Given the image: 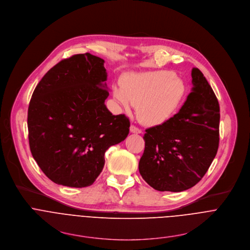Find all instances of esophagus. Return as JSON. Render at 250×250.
<instances>
[{
    "mask_svg": "<svg viewBox=\"0 0 250 250\" xmlns=\"http://www.w3.org/2000/svg\"><path fill=\"white\" fill-rule=\"evenodd\" d=\"M130 131H131L132 133H135V134H141V133H142V130H141L140 128H138V127L135 126V125H131Z\"/></svg>",
    "mask_w": 250,
    "mask_h": 250,
    "instance_id": "obj_1",
    "label": "esophagus"
}]
</instances>
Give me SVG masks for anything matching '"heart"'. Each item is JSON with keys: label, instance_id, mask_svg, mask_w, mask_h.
I'll return each mask as SVG.
<instances>
[{"label": "heart", "instance_id": "1", "mask_svg": "<svg viewBox=\"0 0 250 250\" xmlns=\"http://www.w3.org/2000/svg\"><path fill=\"white\" fill-rule=\"evenodd\" d=\"M185 92L183 81L169 70L127 74L121 87H114V97L125 110L138 105L142 122L156 125L165 122L174 113Z\"/></svg>", "mask_w": 250, "mask_h": 250}]
</instances>
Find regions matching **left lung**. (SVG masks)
Segmentation results:
<instances>
[{
  "mask_svg": "<svg viewBox=\"0 0 250 250\" xmlns=\"http://www.w3.org/2000/svg\"><path fill=\"white\" fill-rule=\"evenodd\" d=\"M192 92L179 113L144 135L139 172L160 191H183L208 172L219 144V104L199 68L191 70Z\"/></svg>",
  "mask_w": 250,
  "mask_h": 250,
  "instance_id": "obj_1",
  "label": "left lung"
}]
</instances>
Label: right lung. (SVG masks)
<instances>
[{
  "label": "right lung",
  "mask_w": 250,
  "mask_h": 250,
  "mask_svg": "<svg viewBox=\"0 0 250 250\" xmlns=\"http://www.w3.org/2000/svg\"><path fill=\"white\" fill-rule=\"evenodd\" d=\"M104 61L88 52L71 55L38 83L27 109L32 155L53 183L91 186L102 172L105 152L129 134L130 120L112 115Z\"/></svg>",
  "instance_id": "add662e5"
}]
</instances>
